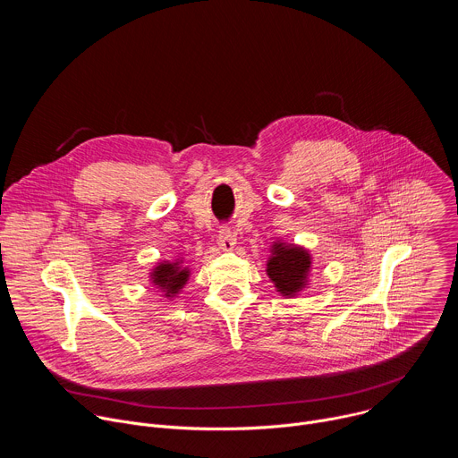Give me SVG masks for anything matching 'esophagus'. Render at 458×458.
<instances>
[{
	"instance_id": "1",
	"label": "esophagus",
	"mask_w": 458,
	"mask_h": 458,
	"mask_svg": "<svg viewBox=\"0 0 458 458\" xmlns=\"http://www.w3.org/2000/svg\"><path fill=\"white\" fill-rule=\"evenodd\" d=\"M219 246L225 251H230L235 246V233L230 228H221L219 230Z\"/></svg>"
}]
</instances>
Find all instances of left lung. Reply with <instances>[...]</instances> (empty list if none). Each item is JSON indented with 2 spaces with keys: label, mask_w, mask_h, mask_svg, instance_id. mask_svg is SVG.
Here are the masks:
<instances>
[{
  "label": "left lung",
  "mask_w": 458,
  "mask_h": 458,
  "mask_svg": "<svg viewBox=\"0 0 458 458\" xmlns=\"http://www.w3.org/2000/svg\"><path fill=\"white\" fill-rule=\"evenodd\" d=\"M268 260V276L276 283L277 292L283 295H295L306 286L308 272L311 267L310 253L293 244L276 242Z\"/></svg>",
  "instance_id": "8db88e82"
}]
</instances>
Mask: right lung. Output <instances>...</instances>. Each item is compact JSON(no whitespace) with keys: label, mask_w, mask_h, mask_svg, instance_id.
<instances>
[{"label":"right lung","mask_w":458,"mask_h":458,"mask_svg":"<svg viewBox=\"0 0 458 458\" xmlns=\"http://www.w3.org/2000/svg\"><path fill=\"white\" fill-rule=\"evenodd\" d=\"M188 274L186 268L179 267V260L177 263H163L154 270L152 281L165 292V297H174L188 281Z\"/></svg>","instance_id":"obj_1"}]
</instances>
